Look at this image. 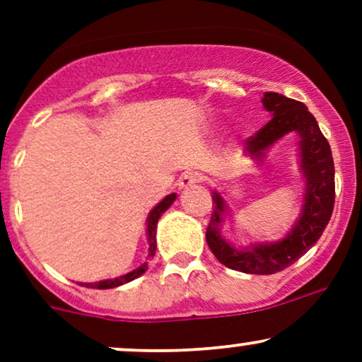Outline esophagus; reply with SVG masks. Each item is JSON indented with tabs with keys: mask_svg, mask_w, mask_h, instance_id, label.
Here are the masks:
<instances>
[{
	"mask_svg": "<svg viewBox=\"0 0 362 362\" xmlns=\"http://www.w3.org/2000/svg\"><path fill=\"white\" fill-rule=\"evenodd\" d=\"M201 182V175L195 172H187V173H182V177L178 178V189H187V187L190 185H195Z\"/></svg>",
	"mask_w": 362,
	"mask_h": 362,
	"instance_id": "obj_1",
	"label": "esophagus"
}]
</instances>
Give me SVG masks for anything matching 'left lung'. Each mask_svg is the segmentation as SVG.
<instances>
[{
    "label": "left lung",
    "instance_id": "left-lung-1",
    "mask_svg": "<svg viewBox=\"0 0 362 362\" xmlns=\"http://www.w3.org/2000/svg\"><path fill=\"white\" fill-rule=\"evenodd\" d=\"M262 103L265 110L271 112L272 119L255 136L245 141V155L257 161L264 160L265 151L274 143L289 132H298L300 170L305 178L301 213L284 238L236 248L221 235L224 219L230 216V207L226 199L213 190V214L206 240L216 259L226 267L245 274L267 276L289 267L318 242L334 211L335 168L330 144L305 103L274 91H265Z\"/></svg>",
    "mask_w": 362,
    "mask_h": 362
}]
</instances>
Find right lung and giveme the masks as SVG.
<instances>
[{"instance_id": "obj_1", "label": "right lung", "mask_w": 362, "mask_h": 362, "mask_svg": "<svg viewBox=\"0 0 362 362\" xmlns=\"http://www.w3.org/2000/svg\"><path fill=\"white\" fill-rule=\"evenodd\" d=\"M175 199H177V194H168L167 197H165L163 201H160V204H156L155 207H153L151 213L148 214L146 233H148L149 248H148V259L146 260H151L153 257H155V253H156V224H158V219H160L161 214H163L165 211H167L168 207L173 204V201H175ZM146 271H148V262H144V264H141L138 269H134V271L124 274V276L114 277V279H103V281H98V282H81V286H86V288H91V289L119 288V286L127 284V282L138 279V277L143 276V274Z\"/></svg>"}]
</instances>
